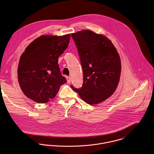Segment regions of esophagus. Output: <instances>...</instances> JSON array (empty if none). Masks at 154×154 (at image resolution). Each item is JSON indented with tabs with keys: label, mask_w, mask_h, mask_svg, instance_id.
<instances>
[{
	"label": "esophagus",
	"mask_w": 154,
	"mask_h": 154,
	"mask_svg": "<svg viewBox=\"0 0 154 154\" xmlns=\"http://www.w3.org/2000/svg\"><path fill=\"white\" fill-rule=\"evenodd\" d=\"M66 79H67V82L68 84H69V83L71 82V78H70V77L67 76V77H66Z\"/></svg>",
	"instance_id": "esophagus-1"
}]
</instances>
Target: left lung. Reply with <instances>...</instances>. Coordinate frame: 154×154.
Masks as SVG:
<instances>
[{
    "instance_id": "1",
    "label": "left lung",
    "mask_w": 154,
    "mask_h": 154,
    "mask_svg": "<svg viewBox=\"0 0 154 154\" xmlns=\"http://www.w3.org/2000/svg\"><path fill=\"white\" fill-rule=\"evenodd\" d=\"M82 67L81 88L71 85L87 104H99L114 92L119 82L121 60L116 47L105 35L82 30L71 34Z\"/></svg>"
}]
</instances>
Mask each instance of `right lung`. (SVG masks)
Returning a JSON list of instances; mask_svg holds the SVG:
<instances>
[{"label": "right lung", "mask_w": 154, "mask_h": 154, "mask_svg": "<svg viewBox=\"0 0 154 154\" xmlns=\"http://www.w3.org/2000/svg\"><path fill=\"white\" fill-rule=\"evenodd\" d=\"M70 38V34L42 35L25 48L20 59L18 78L28 98L38 103H46L66 83L58 59L67 48Z\"/></svg>", "instance_id": "obj_1"}]
</instances>
